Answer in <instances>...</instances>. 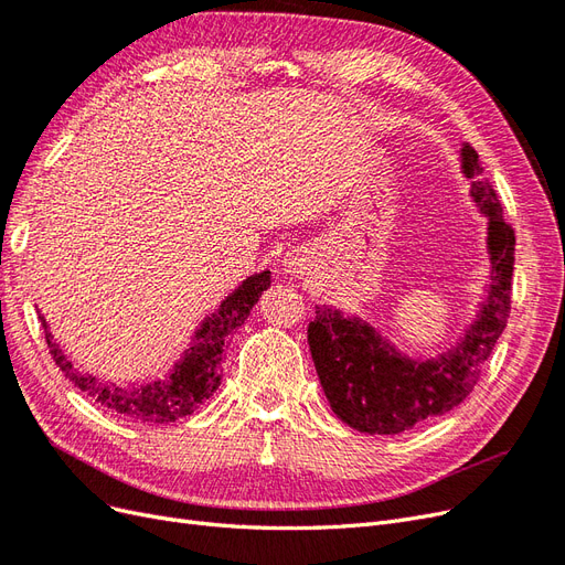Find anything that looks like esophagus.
<instances>
[{"mask_svg": "<svg viewBox=\"0 0 565 565\" xmlns=\"http://www.w3.org/2000/svg\"><path fill=\"white\" fill-rule=\"evenodd\" d=\"M287 264H289V268H292V270H297V266H301V264H299V262H295V259H289Z\"/></svg>", "mask_w": 565, "mask_h": 565, "instance_id": "1", "label": "esophagus"}]
</instances>
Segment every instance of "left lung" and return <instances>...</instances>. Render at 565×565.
Returning a JSON list of instances; mask_svg holds the SVG:
<instances>
[{
    "label": "left lung",
    "instance_id": "8db88e82",
    "mask_svg": "<svg viewBox=\"0 0 565 565\" xmlns=\"http://www.w3.org/2000/svg\"><path fill=\"white\" fill-rule=\"evenodd\" d=\"M461 169L471 179L476 204L488 216L492 262L488 301L461 344L438 361L415 363L393 351L370 324L344 318L330 306H318L309 324V347L324 396L332 413L355 431L393 436L448 413L476 388L507 328L516 235L471 146L461 148Z\"/></svg>",
    "mask_w": 565,
    "mask_h": 565
}]
</instances>
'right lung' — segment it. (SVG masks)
Returning <instances> with one entry per match:
<instances>
[{"mask_svg": "<svg viewBox=\"0 0 565 565\" xmlns=\"http://www.w3.org/2000/svg\"><path fill=\"white\" fill-rule=\"evenodd\" d=\"M270 285V270L259 273V276L247 278L235 292L221 303V309L212 313L210 320L202 322V328L195 332V344L185 351L183 361L177 363L167 380L152 382L141 388H125L96 380L94 374H84L73 367L65 353L51 337L44 316H40L44 339L54 363L63 370L79 391L104 407H110L113 413L122 415L139 424H169L193 415V409L207 401L218 388L221 377H224V351L231 334L241 328L243 320L249 316L252 306L259 301L264 289Z\"/></svg>", "mask_w": 565, "mask_h": 565, "instance_id": "add662e5", "label": "right lung"}]
</instances>
